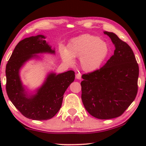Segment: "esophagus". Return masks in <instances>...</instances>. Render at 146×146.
I'll list each match as a JSON object with an SVG mask.
<instances>
[{"label":"esophagus","instance_id":"1","mask_svg":"<svg viewBox=\"0 0 146 146\" xmlns=\"http://www.w3.org/2000/svg\"><path fill=\"white\" fill-rule=\"evenodd\" d=\"M76 73V78L78 79V80H80L82 75H81V74L80 73V72L79 71H77Z\"/></svg>","mask_w":146,"mask_h":146}]
</instances>
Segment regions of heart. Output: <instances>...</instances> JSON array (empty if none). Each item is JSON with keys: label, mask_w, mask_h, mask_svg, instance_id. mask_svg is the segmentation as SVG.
<instances>
[{"label": "heart", "mask_w": 146, "mask_h": 146, "mask_svg": "<svg viewBox=\"0 0 146 146\" xmlns=\"http://www.w3.org/2000/svg\"><path fill=\"white\" fill-rule=\"evenodd\" d=\"M61 56L68 64L74 63L73 58H80L84 70L93 72L98 69L109 54L108 46L100 37L84 35L74 39L67 50L62 48Z\"/></svg>", "instance_id": "b5f03b06"}]
</instances>
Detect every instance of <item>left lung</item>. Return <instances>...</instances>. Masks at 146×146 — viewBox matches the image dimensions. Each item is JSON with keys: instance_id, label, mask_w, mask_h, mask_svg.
I'll use <instances>...</instances> for the list:
<instances>
[{"instance_id": "left-lung-1", "label": "left lung", "mask_w": 146, "mask_h": 146, "mask_svg": "<svg viewBox=\"0 0 146 146\" xmlns=\"http://www.w3.org/2000/svg\"><path fill=\"white\" fill-rule=\"evenodd\" d=\"M115 49L101 68L82 76V100L98 119L119 117L136 97L139 66L130 46L113 33L104 32Z\"/></svg>"}]
</instances>
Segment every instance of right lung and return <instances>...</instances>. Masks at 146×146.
<instances>
[{"label":"right lung","instance_id":"1","mask_svg":"<svg viewBox=\"0 0 146 146\" xmlns=\"http://www.w3.org/2000/svg\"><path fill=\"white\" fill-rule=\"evenodd\" d=\"M44 38V36L38 35L20 41L6 66V90L10 100L24 116L35 120H46L56 114L64 94L75 78L73 70L50 73L36 94H27L20 78V69L27 60L36 57V54L55 53Z\"/></svg>","mask_w":146,"mask_h":146}]
</instances>
